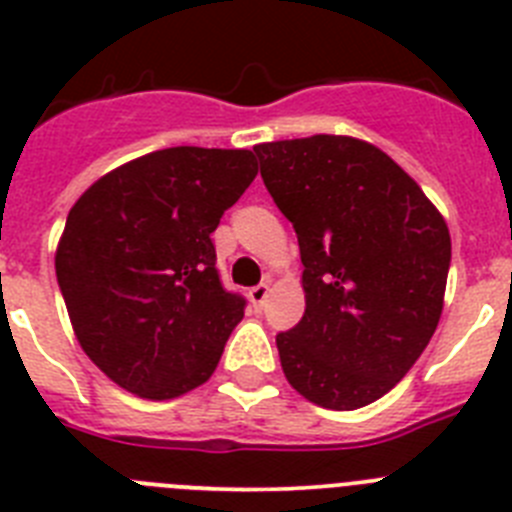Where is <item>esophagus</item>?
<instances>
[{"instance_id":"obj_1","label":"esophagus","mask_w":512,"mask_h":512,"mask_svg":"<svg viewBox=\"0 0 512 512\" xmlns=\"http://www.w3.org/2000/svg\"><path fill=\"white\" fill-rule=\"evenodd\" d=\"M268 293H270L268 283H257L255 288H250V301L257 306V309H260V306L268 301Z\"/></svg>"}]
</instances>
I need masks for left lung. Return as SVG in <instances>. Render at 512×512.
<instances>
[{
    "instance_id": "1",
    "label": "left lung",
    "mask_w": 512,
    "mask_h": 512,
    "mask_svg": "<svg viewBox=\"0 0 512 512\" xmlns=\"http://www.w3.org/2000/svg\"><path fill=\"white\" fill-rule=\"evenodd\" d=\"M255 154L304 262V317L275 335L283 373L319 407H366L404 379L438 327L451 265L446 221L366 141L319 133Z\"/></svg>"
}]
</instances>
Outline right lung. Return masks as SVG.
Here are the masks:
<instances>
[{
  "label": "right lung",
  "instance_id": "1",
  "mask_svg": "<svg viewBox=\"0 0 512 512\" xmlns=\"http://www.w3.org/2000/svg\"><path fill=\"white\" fill-rule=\"evenodd\" d=\"M257 175L247 149L172 146L100 177L66 216L56 278L82 350L108 379L172 399L211 379L247 299L211 234Z\"/></svg>",
  "mask_w": 512,
  "mask_h": 512
}]
</instances>
